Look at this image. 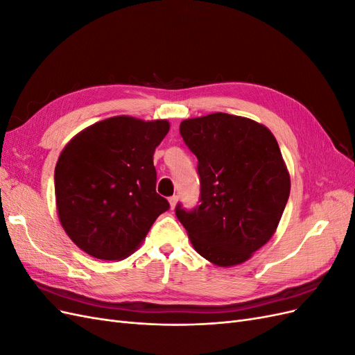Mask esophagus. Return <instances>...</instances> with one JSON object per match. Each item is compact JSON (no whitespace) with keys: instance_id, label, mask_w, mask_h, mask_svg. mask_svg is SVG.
<instances>
[{"instance_id":"obj_1","label":"esophagus","mask_w":355,"mask_h":355,"mask_svg":"<svg viewBox=\"0 0 355 355\" xmlns=\"http://www.w3.org/2000/svg\"><path fill=\"white\" fill-rule=\"evenodd\" d=\"M168 202H170V207H171V209H175L176 202H178V196H171V197L168 198Z\"/></svg>"}]
</instances>
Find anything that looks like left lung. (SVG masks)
I'll return each mask as SVG.
<instances>
[{
    "mask_svg": "<svg viewBox=\"0 0 355 355\" xmlns=\"http://www.w3.org/2000/svg\"><path fill=\"white\" fill-rule=\"evenodd\" d=\"M198 159L200 200L175 209L194 249L219 266L249 259L272 237L288 200L290 178L280 146L266 127L216 112L180 123Z\"/></svg>",
    "mask_w": 355,
    "mask_h": 355,
    "instance_id": "left-lung-1",
    "label": "left lung"
}]
</instances>
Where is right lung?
Here are the masks:
<instances>
[{
    "instance_id": "add662e5",
    "label": "right lung",
    "mask_w": 355,
    "mask_h": 355,
    "mask_svg": "<svg viewBox=\"0 0 355 355\" xmlns=\"http://www.w3.org/2000/svg\"><path fill=\"white\" fill-rule=\"evenodd\" d=\"M168 128L166 120L112 116L63 149L55 168L58 213L81 250L103 261L124 259L170 209L155 191L153 161Z\"/></svg>"
}]
</instances>
